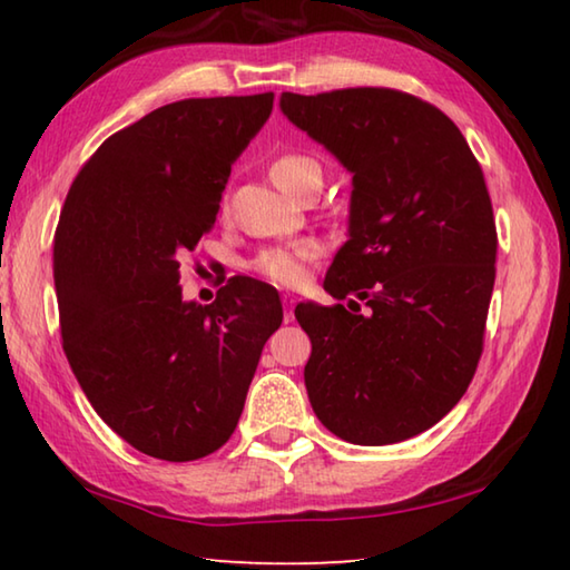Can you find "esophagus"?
Returning a JSON list of instances; mask_svg holds the SVG:
<instances>
[{
    "mask_svg": "<svg viewBox=\"0 0 570 570\" xmlns=\"http://www.w3.org/2000/svg\"><path fill=\"white\" fill-rule=\"evenodd\" d=\"M284 302V321L288 324V321H294V304H296V296L294 294H284L282 296Z\"/></svg>",
    "mask_w": 570,
    "mask_h": 570,
    "instance_id": "esophagus-1",
    "label": "esophagus"
}]
</instances>
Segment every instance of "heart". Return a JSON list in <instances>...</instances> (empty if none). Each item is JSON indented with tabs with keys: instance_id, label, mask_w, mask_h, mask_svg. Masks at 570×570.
<instances>
[{
	"instance_id": "heart-1",
	"label": "heart",
	"mask_w": 570,
	"mask_h": 570,
	"mask_svg": "<svg viewBox=\"0 0 570 570\" xmlns=\"http://www.w3.org/2000/svg\"><path fill=\"white\" fill-rule=\"evenodd\" d=\"M268 174H272L278 189H284L292 196H298L308 186L321 184V179H324L321 164L314 157H306V154H284V157L272 161ZM318 252V244L314 242L268 246V249L256 254L252 268L258 276H264L278 286H298L306 278L308 264L314 262Z\"/></svg>"
}]
</instances>
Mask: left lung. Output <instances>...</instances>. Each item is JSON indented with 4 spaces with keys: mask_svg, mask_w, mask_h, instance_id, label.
Returning <instances> with one entry per match:
<instances>
[{
    "mask_svg": "<svg viewBox=\"0 0 570 570\" xmlns=\"http://www.w3.org/2000/svg\"><path fill=\"white\" fill-rule=\"evenodd\" d=\"M282 111L354 174L348 242L324 282L352 312H294L312 338L308 401L358 446L419 436L483 354L499 236L481 164L446 114L399 89L284 91Z\"/></svg>",
    "mask_w": 570,
    "mask_h": 570,
    "instance_id": "1",
    "label": "left lung"
}]
</instances>
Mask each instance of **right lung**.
I'll list each match as a JSON object with an SVG mask.
<instances>
[{
	"label": "right lung",
	"instance_id": "add662e5",
	"mask_svg": "<svg viewBox=\"0 0 570 570\" xmlns=\"http://www.w3.org/2000/svg\"><path fill=\"white\" fill-rule=\"evenodd\" d=\"M274 91L181 99L101 144L71 181L55 232L61 346L107 426L147 456L196 461L239 423L274 286L234 276L209 306L184 302L181 258L212 229L232 164Z\"/></svg>",
	"mask_w": 570,
	"mask_h": 570
}]
</instances>
